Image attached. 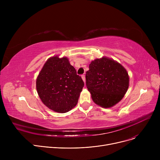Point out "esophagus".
<instances>
[{"instance_id":"obj_1","label":"esophagus","mask_w":160,"mask_h":160,"mask_svg":"<svg viewBox=\"0 0 160 160\" xmlns=\"http://www.w3.org/2000/svg\"><path fill=\"white\" fill-rule=\"evenodd\" d=\"M81 77H82V78L83 81L85 82H86V77H85V75H84V74H82V75L81 76Z\"/></svg>"}]
</instances>
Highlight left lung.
Returning a JSON list of instances; mask_svg holds the SVG:
<instances>
[{
  "label": "left lung",
  "instance_id": "8db88e82",
  "mask_svg": "<svg viewBox=\"0 0 160 160\" xmlns=\"http://www.w3.org/2000/svg\"><path fill=\"white\" fill-rule=\"evenodd\" d=\"M86 72V86L93 102L103 108L118 103L127 93L128 74L119 63L105 57L91 62Z\"/></svg>",
  "mask_w": 160,
  "mask_h": 160
}]
</instances>
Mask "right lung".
<instances>
[{
    "label": "right lung",
    "instance_id": "right-lung-1",
    "mask_svg": "<svg viewBox=\"0 0 160 160\" xmlns=\"http://www.w3.org/2000/svg\"><path fill=\"white\" fill-rule=\"evenodd\" d=\"M83 86L81 77L65 57L49 58L36 80L41 101L58 113H66L77 104Z\"/></svg>",
    "mask_w": 160,
    "mask_h": 160
}]
</instances>
